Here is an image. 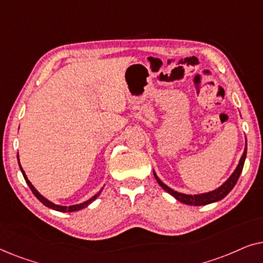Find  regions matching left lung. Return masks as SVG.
<instances>
[{"label": "left lung", "instance_id": "8db88e82", "mask_svg": "<svg viewBox=\"0 0 263 263\" xmlns=\"http://www.w3.org/2000/svg\"><path fill=\"white\" fill-rule=\"evenodd\" d=\"M246 157H247V143H246V148H244L243 156L240 157V160L238 165H237L236 170L233 171V174L230 176L228 181H226L224 184L219 186L215 190H212V192L208 193H203V194H197V195H188V194H182L176 192V190L171 189L170 186H167L166 184H164L163 182L158 178V176L156 175V172L153 171L154 177H156L157 182L159 183V185L163 188L165 192H167L170 195H172L175 199H177L179 202L185 203V204H190V206H204V204L208 203H213L217 202V201L224 199V197L228 195V194L231 192L233 189V186L236 185L237 181H238L240 174H242L243 166H244V161H246Z\"/></svg>", "mask_w": 263, "mask_h": 263}]
</instances>
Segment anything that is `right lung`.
<instances>
[{"label":"right lung","mask_w":263,"mask_h":263,"mask_svg":"<svg viewBox=\"0 0 263 263\" xmlns=\"http://www.w3.org/2000/svg\"><path fill=\"white\" fill-rule=\"evenodd\" d=\"M17 163H19L20 170H21V172H23V176H24L25 181H26L27 185L30 186V189L32 190V193L34 194V196L37 197V199H38L39 201H41V202H42L43 204H44V206L49 207V208H51V210H55V211H59V212H75V211H80V210H82V208L87 207L88 204L92 202V201H95V200L97 199V197H98V196L100 195V192H102V190H100V192L97 193L95 196H92L91 199L87 200V201H85V202H82V203H79V204H73V206H60V204H55V203H52L51 201H49L48 199H45V197L43 196V195H41V194L38 193V190L35 189L33 185H32V183H31L30 181H28V178H27L26 174H25V171L23 170V167H21V165H20V161H19V156H17Z\"/></svg>","instance_id":"1"}]
</instances>
